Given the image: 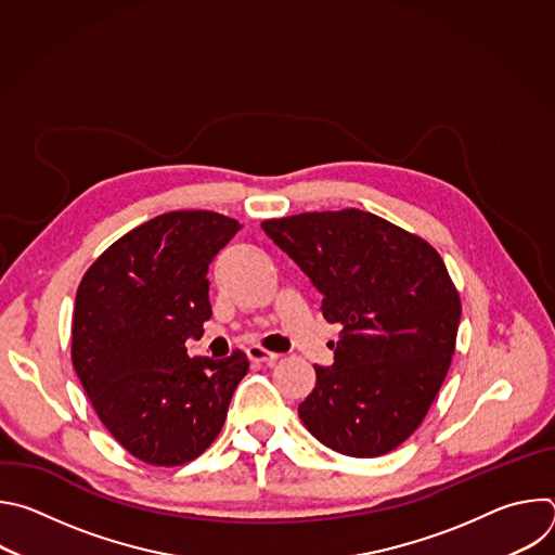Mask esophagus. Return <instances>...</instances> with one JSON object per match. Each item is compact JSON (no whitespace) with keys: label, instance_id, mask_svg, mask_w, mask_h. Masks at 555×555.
<instances>
[{"label":"esophagus","instance_id":"obj_1","mask_svg":"<svg viewBox=\"0 0 555 555\" xmlns=\"http://www.w3.org/2000/svg\"><path fill=\"white\" fill-rule=\"evenodd\" d=\"M248 358L253 360V362H259V364H274L276 360H279V353H272V351H268V349H263L261 345H253V347H248Z\"/></svg>","mask_w":555,"mask_h":555}]
</instances>
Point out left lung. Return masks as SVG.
Listing matches in <instances>:
<instances>
[{
    "instance_id": "1",
    "label": "left lung",
    "mask_w": 555,
    "mask_h": 555,
    "mask_svg": "<svg viewBox=\"0 0 555 555\" xmlns=\"http://www.w3.org/2000/svg\"><path fill=\"white\" fill-rule=\"evenodd\" d=\"M323 294L340 323L334 364L313 366L298 406L323 446L358 459L402 446L424 422L452 362L461 298L422 236L358 208L261 223Z\"/></svg>"
}]
</instances>
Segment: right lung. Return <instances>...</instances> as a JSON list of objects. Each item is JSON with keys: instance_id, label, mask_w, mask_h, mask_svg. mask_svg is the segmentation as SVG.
Instances as JSON below:
<instances>
[{"instance_id": "add662e5", "label": "right lung", "mask_w": 555, "mask_h": 555, "mask_svg": "<svg viewBox=\"0 0 555 555\" xmlns=\"http://www.w3.org/2000/svg\"><path fill=\"white\" fill-rule=\"evenodd\" d=\"M240 230L212 210H171L122 234L83 274L72 364L112 437L149 465L197 459L219 435L250 362L189 358L210 319L208 263Z\"/></svg>"}]
</instances>
